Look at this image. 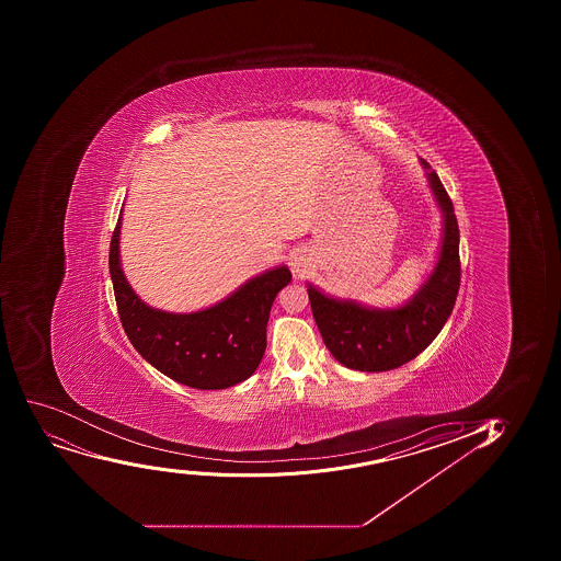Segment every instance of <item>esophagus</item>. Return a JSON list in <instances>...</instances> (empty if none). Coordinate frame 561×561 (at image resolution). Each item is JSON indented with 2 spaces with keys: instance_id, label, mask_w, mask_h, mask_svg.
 I'll return each instance as SVG.
<instances>
[{
  "instance_id": "esophagus-1",
  "label": "esophagus",
  "mask_w": 561,
  "mask_h": 561,
  "mask_svg": "<svg viewBox=\"0 0 561 561\" xmlns=\"http://www.w3.org/2000/svg\"><path fill=\"white\" fill-rule=\"evenodd\" d=\"M290 265H293V268H295V272L304 271V263H301L300 260L293 261V263H290Z\"/></svg>"
}]
</instances>
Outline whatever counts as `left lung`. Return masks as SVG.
Wrapping results in <instances>:
<instances>
[{
	"mask_svg": "<svg viewBox=\"0 0 561 561\" xmlns=\"http://www.w3.org/2000/svg\"><path fill=\"white\" fill-rule=\"evenodd\" d=\"M427 183L443 210V241L426 282L404 306L373 309L336 300L307 285L312 317L323 344L342 366L356 371H389L421 355L454 311L460 285L459 227L454 205L437 173L424 159Z\"/></svg>",
	"mask_w": 561,
	"mask_h": 561,
	"instance_id": "obj_1",
	"label": "left lung"
}]
</instances>
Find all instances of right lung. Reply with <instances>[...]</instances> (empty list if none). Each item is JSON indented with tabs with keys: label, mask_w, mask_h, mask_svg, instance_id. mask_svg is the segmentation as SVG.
Wrapping results in <instances>:
<instances>
[{
	"label": "right lung",
	"mask_w": 561,
	"mask_h": 561,
	"mask_svg": "<svg viewBox=\"0 0 561 561\" xmlns=\"http://www.w3.org/2000/svg\"><path fill=\"white\" fill-rule=\"evenodd\" d=\"M121 221L113 230L110 274L118 317L129 342L146 362L175 382L195 389H225L243 382L260 366L266 322L277 293L290 284L287 266H276L241 285L205 311H161L146 306L121 266Z\"/></svg>",
	"instance_id": "1"
}]
</instances>
